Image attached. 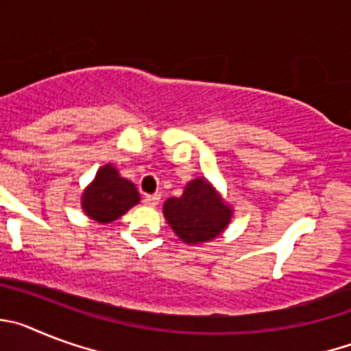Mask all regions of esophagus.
I'll return each mask as SVG.
<instances>
[{"label": "esophagus", "mask_w": 351, "mask_h": 351, "mask_svg": "<svg viewBox=\"0 0 351 351\" xmlns=\"http://www.w3.org/2000/svg\"><path fill=\"white\" fill-rule=\"evenodd\" d=\"M160 198H161V195H158V193H154V195H145L144 202L147 204V206L154 207V206H158V204H160Z\"/></svg>", "instance_id": "34e87169"}]
</instances>
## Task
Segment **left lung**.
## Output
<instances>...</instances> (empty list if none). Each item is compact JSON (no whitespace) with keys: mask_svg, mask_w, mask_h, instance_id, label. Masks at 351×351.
<instances>
[{"mask_svg":"<svg viewBox=\"0 0 351 351\" xmlns=\"http://www.w3.org/2000/svg\"><path fill=\"white\" fill-rule=\"evenodd\" d=\"M163 216L173 234L186 244L210 243L230 225L234 209L206 178L191 179L181 197L163 204Z\"/></svg>","mask_w":351,"mask_h":351,"instance_id":"left-lung-1","label":"left lung"}]
</instances>
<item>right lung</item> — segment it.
Listing matches in <instances>:
<instances>
[{
	"instance_id": "right-lung-1",
	"label": "right lung",
	"mask_w": 351,
	"mask_h": 351,
	"mask_svg": "<svg viewBox=\"0 0 351 351\" xmlns=\"http://www.w3.org/2000/svg\"><path fill=\"white\" fill-rule=\"evenodd\" d=\"M141 202L137 188L128 179L121 178L112 163L98 169L95 179L86 186L80 197V207L96 223H110L128 213Z\"/></svg>"
}]
</instances>
